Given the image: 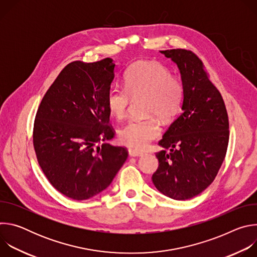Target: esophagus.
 <instances>
[{
	"label": "esophagus",
	"instance_id": "obj_1",
	"mask_svg": "<svg viewBox=\"0 0 257 257\" xmlns=\"http://www.w3.org/2000/svg\"><path fill=\"white\" fill-rule=\"evenodd\" d=\"M129 155L130 157H141L143 155L142 152H139V151H136V150H132V149H129Z\"/></svg>",
	"mask_w": 257,
	"mask_h": 257
}]
</instances>
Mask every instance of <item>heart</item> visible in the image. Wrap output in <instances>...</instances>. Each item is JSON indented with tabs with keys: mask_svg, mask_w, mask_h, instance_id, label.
Returning a JSON list of instances; mask_svg holds the SVG:
<instances>
[{
	"mask_svg": "<svg viewBox=\"0 0 257 257\" xmlns=\"http://www.w3.org/2000/svg\"><path fill=\"white\" fill-rule=\"evenodd\" d=\"M125 87L114 84L106 93V106L118 119L126 116L132 97L145 95V114H155L163 120L176 116L185 95L183 81L171 71L154 61H138L125 72ZM161 126L154 117L129 120L120 130V140L133 149L143 150L161 134Z\"/></svg>",
	"mask_w": 257,
	"mask_h": 257,
	"instance_id": "heart-1",
	"label": "heart"
}]
</instances>
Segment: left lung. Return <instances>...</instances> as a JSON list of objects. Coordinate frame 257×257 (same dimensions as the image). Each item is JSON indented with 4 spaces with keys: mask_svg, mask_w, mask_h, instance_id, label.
<instances>
[{
    "mask_svg": "<svg viewBox=\"0 0 257 257\" xmlns=\"http://www.w3.org/2000/svg\"><path fill=\"white\" fill-rule=\"evenodd\" d=\"M180 70L185 86L182 113L159 144V168L153 175L157 189L176 200L190 199L205 190L227 154L229 118L223 96L210 81L202 61L191 51H161Z\"/></svg>",
    "mask_w": 257,
    "mask_h": 257,
    "instance_id": "left-lung-1",
    "label": "left lung"
}]
</instances>
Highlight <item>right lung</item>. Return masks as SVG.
Returning a JSON list of instances; mask_svg holds the SVG:
<instances>
[{
  "label": "right lung",
  "mask_w": 257,
  "mask_h": 257,
  "mask_svg": "<svg viewBox=\"0 0 257 257\" xmlns=\"http://www.w3.org/2000/svg\"><path fill=\"white\" fill-rule=\"evenodd\" d=\"M111 58L69 63L48 89L36 112L33 146L54 188L74 200L104 190L128 157L112 139L106 93L115 77Z\"/></svg>",
  "instance_id": "right-lung-1"
}]
</instances>
